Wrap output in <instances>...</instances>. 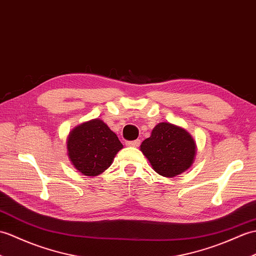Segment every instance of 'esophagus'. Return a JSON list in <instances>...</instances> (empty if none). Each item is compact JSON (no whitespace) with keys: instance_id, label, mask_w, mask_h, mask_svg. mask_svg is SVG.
<instances>
[{"instance_id":"esophagus-1","label":"esophagus","mask_w":256,"mask_h":256,"mask_svg":"<svg viewBox=\"0 0 256 256\" xmlns=\"http://www.w3.org/2000/svg\"><path fill=\"white\" fill-rule=\"evenodd\" d=\"M126 146H132V147H138L140 144V140H128L126 142Z\"/></svg>"}]
</instances>
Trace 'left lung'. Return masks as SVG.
<instances>
[{
  "mask_svg": "<svg viewBox=\"0 0 256 256\" xmlns=\"http://www.w3.org/2000/svg\"><path fill=\"white\" fill-rule=\"evenodd\" d=\"M140 150L157 174L172 178L191 167L196 145L186 130L162 122L152 130L150 138L142 142Z\"/></svg>",
  "mask_w": 256,
  "mask_h": 256,
  "instance_id": "left-lung-1",
  "label": "left lung"
}]
</instances>
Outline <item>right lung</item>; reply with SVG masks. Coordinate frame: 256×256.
<instances>
[{
    "label": "right lung",
    "mask_w": 256,
    "mask_h": 256,
    "mask_svg": "<svg viewBox=\"0 0 256 256\" xmlns=\"http://www.w3.org/2000/svg\"><path fill=\"white\" fill-rule=\"evenodd\" d=\"M123 145L116 133L99 118L75 128L68 140V155L82 174H100L114 160Z\"/></svg>",
    "instance_id": "right-lung-1"
}]
</instances>
